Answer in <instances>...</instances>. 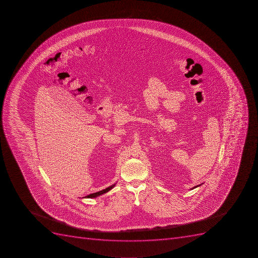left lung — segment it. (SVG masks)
<instances>
[{
	"label": "left lung",
	"instance_id": "8db88e82",
	"mask_svg": "<svg viewBox=\"0 0 258 258\" xmlns=\"http://www.w3.org/2000/svg\"><path fill=\"white\" fill-rule=\"evenodd\" d=\"M200 185H201V184H200ZM200 185H197V186L193 187V188H191V189H194V188H197V187L200 186Z\"/></svg>",
	"mask_w": 258,
	"mask_h": 258
}]
</instances>
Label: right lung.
Here are the masks:
<instances>
[{
  "instance_id": "right-lung-1",
  "label": "right lung",
  "mask_w": 258,
  "mask_h": 258,
  "mask_svg": "<svg viewBox=\"0 0 258 258\" xmlns=\"http://www.w3.org/2000/svg\"><path fill=\"white\" fill-rule=\"evenodd\" d=\"M115 186V184H113V185H111V186L108 187V188H104L103 190L99 191V192H96V193L91 194V195H87L85 198H90V199H92V198H96L98 196H100V195H103V194L107 193L108 191L111 190L113 187Z\"/></svg>"
}]
</instances>
